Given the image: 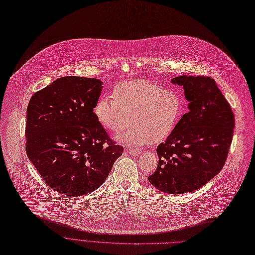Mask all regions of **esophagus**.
<instances>
[{"instance_id": "1", "label": "esophagus", "mask_w": 255, "mask_h": 255, "mask_svg": "<svg viewBox=\"0 0 255 255\" xmlns=\"http://www.w3.org/2000/svg\"><path fill=\"white\" fill-rule=\"evenodd\" d=\"M127 153H129L130 155H139L142 153V151L140 149H133V148H128L125 150Z\"/></svg>"}]
</instances>
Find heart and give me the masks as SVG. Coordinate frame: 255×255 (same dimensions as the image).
Returning a JSON list of instances; mask_svg holds the SVG:
<instances>
[{
  "label": "heart",
  "instance_id": "heart-1",
  "mask_svg": "<svg viewBox=\"0 0 255 255\" xmlns=\"http://www.w3.org/2000/svg\"><path fill=\"white\" fill-rule=\"evenodd\" d=\"M182 111L183 100L177 91L147 80L117 84L113 89V98L102 97L94 109L99 123L115 134L124 130L131 120L129 129L117 140L135 146L169 136Z\"/></svg>",
  "mask_w": 255,
  "mask_h": 255
}]
</instances>
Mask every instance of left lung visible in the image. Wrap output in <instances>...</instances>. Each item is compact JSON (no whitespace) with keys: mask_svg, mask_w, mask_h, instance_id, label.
I'll list each match as a JSON object with an SVG mask.
<instances>
[{"mask_svg":"<svg viewBox=\"0 0 255 255\" xmlns=\"http://www.w3.org/2000/svg\"><path fill=\"white\" fill-rule=\"evenodd\" d=\"M171 82L183 88L189 111L166 141L158 144L157 168L148 181L159 191L183 194L199 189L221 172L235 119L213 78L183 75Z\"/></svg>","mask_w":255,"mask_h":255,"instance_id":"left-lung-1","label":"left lung"}]
</instances>
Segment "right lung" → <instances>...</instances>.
Here are the masks:
<instances>
[{
	"label": "right lung",
	"mask_w": 255,
	"mask_h": 255,
	"mask_svg": "<svg viewBox=\"0 0 255 255\" xmlns=\"http://www.w3.org/2000/svg\"><path fill=\"white\" fill-rule=\"evenodd\" d=\"M103 82L65 76L35 92L26 113V153L55 191L81 196L97 190L122 155L97 120Z\"/></svg>",
	"instance_id": "add662e5"
}]
</instances>
